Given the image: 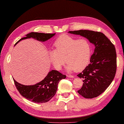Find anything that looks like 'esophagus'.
Segmentation results:
<instances>
[{
	"label": "esophagus",
	"mask_w": 124,
	"mask_h": 124,
	"mask_svg": "<svg viewBox=\"0 0 124 124\" xmlns=\"http://www.w3.org/2000/svg\"><path fill=\"white\" fill-rule=\"evenodd\" d=\"M67 77H69V78H73L74 76H73V75H67Z\"/></svg>",
	"instance_id": "obj_1"
}]
</instances>
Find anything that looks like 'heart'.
Here are the masks:
<instances>
[{
    "label": "heart",
    "instance_id": "1",
    "mask_svg": "<svg viewBox=\"0 0 124 124\" xmlns=\"http://www.w3.org/2000/svg\"><path fill=\"white\" fill-rule=\"evenodd\" d=\"M55 50L48 52L49 60L57 70L62 69L65 62L68 72H78L89 64L92 46L86 39H77L70 35H61L54 42Z\"/></svg>",
    "mask_w": 124,
    "mask_h": 124
}]
</instances>
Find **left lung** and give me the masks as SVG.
<instances>
[{"label":"left lung","mask_w":124,"mask_h":124,"mask_svg":"<svg viewBox=\"0 0 124 124\" xmlns=\"http://www.w3.org/2000/svg\"><path fill=\"white\" fill-rule=\"evenodd\" d=\"M68 33L85 37L95 46L90 62L77 75L83 78L84 82L77 92L88 99L97 97L107 89L116 74L117 56L115 46L101 32L79 30Z\"/></svg>","instance_id":"8db88e82"}]
</instances>
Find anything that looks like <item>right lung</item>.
<instances>
[{
	"mask_svg": "<svg viewBox=\"0 0 124 124\" xmlns=\"http://www.w3.org/2000/svg\"><path fill=\"white\" fill-rule=\"evenodd\" d=\"M55 33H42L31 32L17 42L15 45L21 40L27 38H34L39 41L45 42L52 38ZM66 78V76L58 71L52 70L48 72L46 77L42 81L33 85H23L18 83L13 79L15 86L18 92L23 97L33 102L37 103H46L55 95L57 89V85L61 79Z\"/></svg>",
	"mask_w": 124,
	"mask_h": 124,
	"instance_id": "1",
	"label": "right lung"
}]
</instances>
